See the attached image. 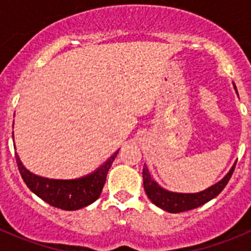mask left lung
<instances>
[{"label": "left lung", "mask_w": 251, "mask_h": 251, "mask_svg": "<svg viewBox=\"0 0 251 251\" xmlns=\"http://www.w3.org/2000/svg\"><path fill=\"white\" fill-rule=\"evenodd\" d=\"M236 89V88H235ZM235 163L231 167L230 172L221 179L216 185L208 187L207 190L199 194H175V192H168L163 188L159 187L154 179L151 178V175L148 172L147 167L143 168V185H145V191L147 194L148 199L158 207L163 208L165 211L172 212V214H178V212L188 211L194 208L200 207L205 205L210 200L215 199L217 195L223 191L227 182L232 176V172L235 170Z\"/></svg>", "instance_id": "1"}]
</instances>
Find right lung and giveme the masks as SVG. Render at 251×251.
<instances>
[{
    "label": "right lung",
    "instance_id": "1",
    "mask_svg": "<svg viewBox=\"0 0 251 251\" xmlns=\"http://www.w3.org/2000/svg\"><path fill=\"white\" fill-rule=\"evenodd\" d=\"M118 152H115L97 172L79 179L61 181L39 177L28 172L16 154V163L22 179L35 195L54 207L73 211L98 200L105 183L106 175Z\"/></svg>",
    "mask_w": 251,
    "mask_h": 251
}]
</instances>
